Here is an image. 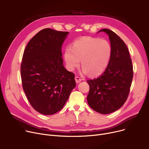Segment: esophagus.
<instances>
[{
  "mask_svg": "<svg viewBox=\"0 0 149 149\" xmlns=\"http://www.w3.org/2000/svg\"><path fill=\"white\" fill-rule=\"evenodd\" d=\"M75 81H76L77 83H79L81 81V79H80L79 77H77V76H76L75 77Z\"/></svg>",
  "mask_w": 149,
  "mask_h": 149,
  "instance_id": "34e87169",
  "label": "esophagus"
}]
</instances>
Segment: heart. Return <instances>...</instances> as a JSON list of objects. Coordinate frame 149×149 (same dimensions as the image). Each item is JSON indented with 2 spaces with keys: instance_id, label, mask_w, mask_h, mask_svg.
<instances>
[{
  "instance_id": "b5f03b06",
  "label": "heart",
  "mask_w": 149,
  "mask_h": 149,
  "mask_svg": "<svg viewBox=\"0 0 149 149\" xmlns=\"http://www.w3.org/2000/svg\"><path fill=\"white\" fill-rule=\"evenodd\" d=\"M112 46L104 39L83 37L75 40L71 48H66L64 58L68 68L72 70L80 65L84 73L96 77L106 69L112 56Z\"/></svg>"
}]
</instances>
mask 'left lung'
<instances>
[{
    "mask_svg": "<svg viewBox=\"0 0 149 149\" xmlns=\"http://www.w3.org/2000/svg\"><path fill=\"white\" fill-rule=\"evenodd\" d=\"M101 31L109 36L112 56L104 73L97 79L87 80L90 88L87 100L93 110L109 114L118 110L126 102L134 70L126 43L112 31L103 29L98 33Z\"/></svg>",
    "mask_w": 149,
    "mask_h": 149,
    "instance_id": "8db88e82",
    "label": "left lung"
}]
</instances>
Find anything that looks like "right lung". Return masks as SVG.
<instances>
[{
	"label": "right lung",
	"instance_id": "add662e5",
	"mask_svg": "<svg viewBox=\"0 0 149 149\" xmlns=\"http://www.w3.org/2000/svg\"><path fill=\"white\" fill-rule=\"evenodd\" d=\"M69 34L45 28L27 44L20 66L23 89L36 111L46 115L60 111L75 87L74 73L65 68L61 46Z\"/></svg>",
	"mask_w": 149,
	"mask_h": 149
}]
</instances>
